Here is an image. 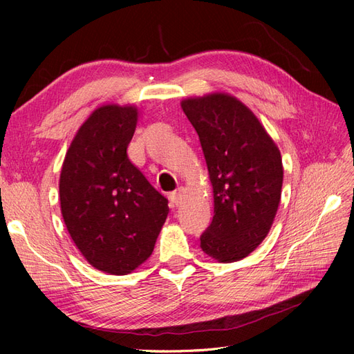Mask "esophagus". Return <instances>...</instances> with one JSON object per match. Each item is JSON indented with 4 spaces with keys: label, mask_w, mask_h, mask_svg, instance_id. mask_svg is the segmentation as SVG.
I'll list each match as a JSON object with an SVG mask.
<instances>
[{
    "label": "esophagus",
    "mask_w": 354,
    "mask_h": 354,
    "mask_svg": "<svg viewBox=\"0 0 354 354\" xmlns=\"http://www.w3.org/2000/svg\"><path fill=\"white\" fill-rule=\"evenodd\" d=\"M181 199H183V189H177L176 192H173V194L169 195V201L173 205L178 207L181 203Z\"/></svg>",
    "instance_id": "34e87169"
}]
</instances>
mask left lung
Wrapping results in <instances>:
<instances>
[{
	"instance_id": "8db88e82",
	"label": "left lung",
	"mask_w": 354,
	"mask_h": 354,
	"mask_svg": "<svg viewBox=\"0 0 354 354\" xmlns=\"http://www.w3.org/2000/svg\"><path fill=\"white\" fill-rule=\"evenodd\" d=\"M181 109L199 136L214 194L201 248L220 263L245 259L269 233L281 202V152L261 122L224 93L186 99Z\"/></svg>"
}]
</instances>
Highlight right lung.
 Returning a JSON list of instances; mask_svg holds the SVG:
<instances>
[{"mask_svg":"<svg viewBox=\"0 0 354 354\" xmlns=\"http://www.w3.org/2000/svg\"><path fill=\"white\" fill-rule=\"evenodd\" d=\"M136 106L104 104L73 137L59 195L73 243L94 269L128 274L151 257L168 216V199L128 159Z\"/></svg>","mask_w":354,"mask_h":354,"instance_id":"1","label":"right lung"}]
</instances>
